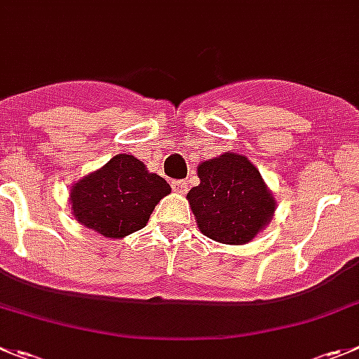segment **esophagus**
<instances>
[{
    "mask_svg": "<svg viewBox=\"0 0 359 359\" xmlns=\"http://www.w3.org/2000/svg\"><path fill=\"white\" fill-rule=\"evenodd\" d=\"M170 185H172V190L177 194H185L187 190H189V183L185 182V180H172L170 182Z\"/></svg>",
    "mask_w": 359,
    "mask_h": 359,
    "instance_id": "1",
    "label": "esophagus"
}]
</instances>
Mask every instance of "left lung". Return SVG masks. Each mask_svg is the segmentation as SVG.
Masks as SVG:
<instances>
[{"mask_svg": "<svg viewBox=\"0 0 359 359\" xmlns=\"http://www.w3.org/2000/svg\"><path fill=\"white\" fill-rule=\"evenodd\" d=\"M201 183L189 192L197 226L220 244L255 238L274 215V197L255 165L242 154L226 153L197 167Z\"/></svg>", "mask_w": 359, "mask_h": 359, "instance_id": "left-lung-1", "label": "left lung"}]
</instances>
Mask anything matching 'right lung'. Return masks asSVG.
Listing matches in <instances>:
<instances>
[{"label": "right lung", "instance_id": "add662e5", "mask_svg": "<svg viewBox=\"0 0 359 359\" xmlns=\"http://www.w3.org/2000/svg\"><path fill=\"white\" fill-rule=\"evenodd\" d=\"M170 192L169 183L147 172L131 154H117L72 187L76 220L107 238H123L147 224L154 206Z\"/></svg>", "mask_w": 359, "mask_h": 359}]
</instances>
